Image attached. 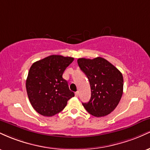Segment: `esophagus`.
Segmentation results:
<instances>
[{
    "label": "esophagus",
    "mask_w": 150,
    "mask_h": 150,
    "mask_svg": "<svg viewBox=\"0 0 150 150\" xmlns=\"http://www.w3.org/2000/svg\"><path fill=\"white\" fill-rule=\"evenodd\" d=\"M75 97H78V96H79V92H75Z\"/></svg>",
    "instance_id": "esophagus-1"
}]
</instances>
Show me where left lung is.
Returning a JSON list of instances; mask_svg holds the SVG:
<instances>
[{"mask_svg": "<svg viewBox=\"0 0 150 150\" xmlns=\"http://www.w3.org/2000/svg\"><path fill=\"white\" fill-rule=\"evenodd\" d=\"M77 63L87 75L91 87L90 100L82 103L83 106L94 116L109 114L118 106L123 94L122 73L107 60L101 57L79 58Z\"/></svg>", "mask_w": 150, "mask_h": 150, "instance_id": "1", "label": "left lung"}]
</instances>
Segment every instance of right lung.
<instances>
[{
	"label": "right lung",
	"mask_w": 150,
	"mask_h": 150,
	"mask_svg": "<svg viewBox=\"0 0 150 150\" xmlns=\"http://www.w3.org/2000/svg\"><path fill=\"white\" fill-rule=\"evenodd\" d=\"M73 60L72 57L51 55L32 65L26 89L31 104L39 114L49 117L57 114L75 96L63 78V72Z\"/></svg>",
	"instance_id": "add662e5"
}]
</instances>
